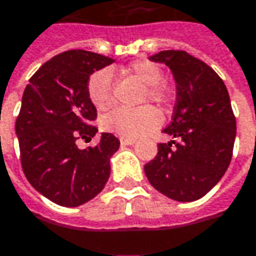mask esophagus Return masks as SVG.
Segmentation results:
<instances>
[{
    "instance_id": "esophagus-1",
    "label": "esophagus",
    "mask_w": 256,
    "mask_h": 256,
    "mask_svg": "<svg viewBox=\"0 0 256 256\" xmlns=\"http://www.w3.org/2000/svg\"><path fill=\"white\" fill-rule=\"evenodd\" d=\"M120 142H122V145H133V144H136V139L134 138H124V136H122Z\"/></svg>"
}]
</instances>
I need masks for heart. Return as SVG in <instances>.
Returning <instances> with one entry per match:
<instances>
[{
	"mask_svg": "<svg viewBox=\"0 0 256 256\" xmlns=\"http://www.w3.org/2000/svg\"><path fill=\"white\" fill-rule=\"evenodd\" d=\"M128 74L134 76L146 86L144 101H152L156 104H167L170 100L168 89L166 88L164 72L160 66L148 60H140L128 64L126 68ZM88 96L94 106L100 111L108 110L114 104L112 92V76L111 72L102 68L95 72L88 80ZM102 128L124 138H138L150 130L155 128L161 123V114L151 105L140 108H116L105 114L101 120Z\"/></svg>",
	"mask_w": 256,
	"mask_h": 256,
	"instance_id": "b5f03b06",
	"label": "heart"
}]
</instances>
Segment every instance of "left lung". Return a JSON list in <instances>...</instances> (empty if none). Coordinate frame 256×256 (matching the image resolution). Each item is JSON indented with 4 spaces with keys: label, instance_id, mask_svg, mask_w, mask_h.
I'll use <instances>...</instances> for the list:
<instances>
[{
    "label": "left lung",
    "instance_id": "left-lung-1",
    "mask_svg": "<svg viewBox=\"0 0 256 256\" xmlns=\"http://www.w3.org/2000/svg\"><path fill=\"white\" fill-rule=\"evenodd\" d=\"M150 60L174 76V112L164 133L178 142L160 144L145 174L162 195L192 202L220 182L232 161L236 117L230 96L220 76L186 51H161Z\"/></svg>",
    "mask_w": 256,
    "mask_h": 256
}]
</instances>
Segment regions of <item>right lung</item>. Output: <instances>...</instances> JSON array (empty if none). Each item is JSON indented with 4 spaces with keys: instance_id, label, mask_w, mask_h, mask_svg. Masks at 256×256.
Listing matches in <instances>:
<instances>
[{
    "instance_id": "right-lung-1",
    "label": "right lung",
    "mask_w": 256,
    "mask_h": 256,
    "mask_svg": "<svg viewBox=\"0 0 256 256\" xmlns=\"http://www.w3.org/2000/svg\"><path fill=\"white\" fill-rule=\"evenodd\" d=\"M114 60L72 50L46 61L29 79L16 120L22 168L29 183L61 206L94 199L110 177V158L120 140L102 133L96 146L79 150L78 139H90L96 108L88 96V80Z\"/></svg>"
}]
</instances>
